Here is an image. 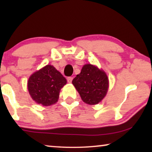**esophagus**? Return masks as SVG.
Returning <instances> with one entry per match:
<instances>
[{
  "instance_id": "obj_1",
  "label": "esophagus",
  "mask_w": 152,
  "mask_h": 152,
  "mask_svg": "<svg viewBox=\"0 0 152 152\" xmlns=\"http://www.w3.org/2000/svg\"><path fill=\"white\" fill-rule=\"evenodd\" d=\"M72 79H73V77H68L67 78V81L68 83H71L72 81Z\"/></svg>"
}]
</instances>
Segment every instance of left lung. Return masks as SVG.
I'll return each mask as SVG.
<instances>
[{
  "mask_svg": "<svg viewBox=\"0 0 152 152\" xmlns=\"http://www.w3.org/2000/svg\"><path fill=\"white\" fill-rule=\"evenodd\" d=\"M72 83L82 100L88 104L100 102L109 88V80L105 72L91 64L83 66L81 72L77 75Z\"/></svg>",
  "mask_w": 152,
  "mask_h": 152,
  "instance_id": "obj_1",
  "label": "left lung"
}]
</instances>
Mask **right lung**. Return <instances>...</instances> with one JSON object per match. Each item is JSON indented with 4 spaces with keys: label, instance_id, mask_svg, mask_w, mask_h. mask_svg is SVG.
Wrapping results in <instances>:
<instances>
[{
    "label": "right lung",
    "instance_id": "right-lung-1",
    "mask_svg": "<svg viewBox=\"0 0 152 152\" xmlns=\"http://www.w3.org/2000/svg\"><path fill=\"white\" fill-rule=\"evenodd\" d=\"M66 79L54 66L47 65L29 78L28 88L33 100L43 106L57 102Z\"/></svg>",
    "mask_w": 152,
    "mask_h": 152
}]
</instances>
